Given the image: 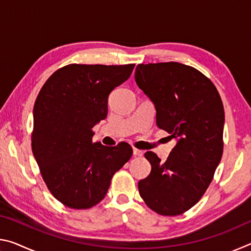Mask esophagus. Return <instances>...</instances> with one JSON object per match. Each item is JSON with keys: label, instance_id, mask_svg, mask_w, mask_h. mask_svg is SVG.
Returning a JSON list of instances; mask_svg holds the SVG:
<instances>
[{"label": "esophagus", "instance_id": "esophagus-1", "mask_svg": "<svg viewBox=\"0 0 251 251\" xmlns=\"http://www.w3.org/2000/svg\"><path fill=\"white\" fill-rule=\"evenodd\" d=\"M133 154L134 156H137V157H142L144 155V151L141 150H137V148H134L133 150Z\"/></svg>", "mask_w": 251, "mask_h": 251}]
</instances>
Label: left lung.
Returning <instances> with one entry per match:
<instances>
[{"label": "left lung", "instance_id": "1", "mask_svg": "<svg viewBox=\"0 0 251 251\" xmlns=\"http://www.w3.org/2000/svg\"><path fill=\"white\" fill-rule=\"evenodd\" d=\"M135 80L155 104L157 126L177 139L165 163L145 152L151 171L139 180V194L157 214L181 215L201 201L222 159V99L201 72L176 62L138 64Z\"/></svg>", "mask_w": 251, "mask_h": 251}]
</instances>
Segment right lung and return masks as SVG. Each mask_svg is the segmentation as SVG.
Segmentation results:
<instances>
[{"label": "right lung", "mask_w": 251, "mask_h": 251, "mask_svg": "<svg viewBox=\"0 0 251 251\" xmlns=\"http://www.w3.org/2000/svg\"><path fill=\"white\" fill-rule=\"evenodd\" d=\"M135 64H69L50 76L33 109L32 151L50 194L73 209H88L107 194L114 174L133 155L129 144L93 143L107 116L108 95Z\"/></svg>", "instance_id": "right-lung-1"}]
</instances>
